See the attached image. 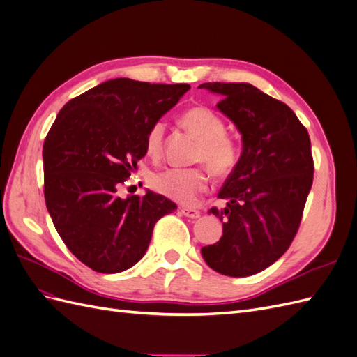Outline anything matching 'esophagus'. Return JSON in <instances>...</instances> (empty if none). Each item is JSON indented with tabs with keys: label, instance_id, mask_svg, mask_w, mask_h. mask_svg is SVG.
Returning <instances> with one entry per match:
<instances>
[{
	"label": "esophagus",
	"instance_id": "obj_1",
	"mask_svg": "<svg viewBox=\"0 0 357 357\" xmlns=\"http://www.w3.org/2000/svg\"><path fill=\"white\" fill-rule=\"evenodd\" d=\"M180 211H181L183 215H186V218H189V219H198V218H201V213L198 210H195V208L181 207Z\"/></svg>",
	"mask_w": 357,
	"mask_h": 357
}]
</instances>
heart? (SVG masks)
I'll use <instances>...</instances> for the list:
<instances>
[{
    "instance_id": "heart-1",
    "label": "heart",
    "mask_w": 357,
    "mask_h": 357,
    "mask_svg": "<svg viewBox=\"0 0 357 357\" xmlns=\"http://www.w3.org/2000/svg\"><path fill=\"white\" fill-rule=\"evenodd\" d=\"M181 125L198 137L201 142L195 153V162L207 165L213 174L225 177L238 164L240 147L235 139L225 132V122L207 107H192L181 114ZM165 123L162 121L150 126L146 137L147 153L159 156L164 149ZM152 188L172 201L193 204L199 193L208 188V174L204 168H169L156 172Z\"/></svg>"
}]
</instances>
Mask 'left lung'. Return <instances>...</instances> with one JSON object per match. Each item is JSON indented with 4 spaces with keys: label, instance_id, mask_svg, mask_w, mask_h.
Listing matches in <instances>:
<instances>
[{
    "label": "left lung",
    "instance_id": "obj_1",
    "mask_svg": "<svg viewBox=\"0 0 357 357\" xmlns=\"http://www.w3.org/2000/svg\"><path fill=\"white\" fill-rule=\"evenodd\" d=\"M222 96L218 109L241 134L243 152L211 208L223 226L222 238L201 248L207 265L223 275L264 271L294 241L312 185L311 142L289 107L250 83H204Z\"/></svg>",
    "mask_w": 357,
    "mask_h": 357
}]
</instances>
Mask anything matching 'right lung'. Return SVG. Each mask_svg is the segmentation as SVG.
<instances>
[{
  "instance_id": "obj_1",
  "label": "right lung",
  "mask_w": 357,
  "mask_h": 357,
  "mask_svg": "<svg viewBox=\"0 0 357 357\" xmlns=\"http://www.w3.org/2000/svg\"><path fill=\"white\" fill-rule=\"evenodd\" d=\"M190 89L186 83L107 80L62 107L43 146L45 199L68 250L96 273L134 266L155 223L177 205L152 190L117 195L146 153L150 126Z\"/></svg>"
}]
</instances>
